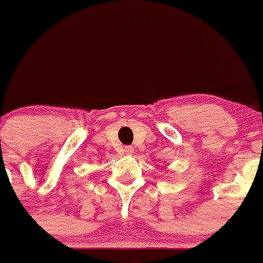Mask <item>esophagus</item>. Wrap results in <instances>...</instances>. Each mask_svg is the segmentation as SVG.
Wrapping results in <instances>:
<instances>
[{
    "instance_id": "34e87169",
    "label": "esophagus",
    "mask_w": 263,
    "mask_h": 263,
    "mask_svg": "<svg viewBox=\"0 0 263 263\" xmlns=\"http://www.w3.org/2000/svg\"><path fill=\"white\" fill-rule=\"evenodd\" d=\"M125 152H126V154H132L133 150H132V147H125Z\"/></svg>"
}]
</instances>
